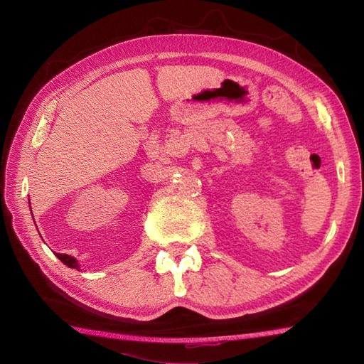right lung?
<instances>
[{"mask_svg":"<svg viewBox=\"0 0 364 364\" xmlns=\"http://www.w3.org/2000/svg\"><path fill=\"white\" fill-rule=\"evenodd\" d=\"M56 257L65 264V266H68V267H71V269H77V270L80 269V267H79V262H77L75 258H73V257H70V255H65V253H56Z\"/></svg>","mask_w":364,"mask_h":364,"instance_id":"add662e5","label":"right lung"}]
</instances>
